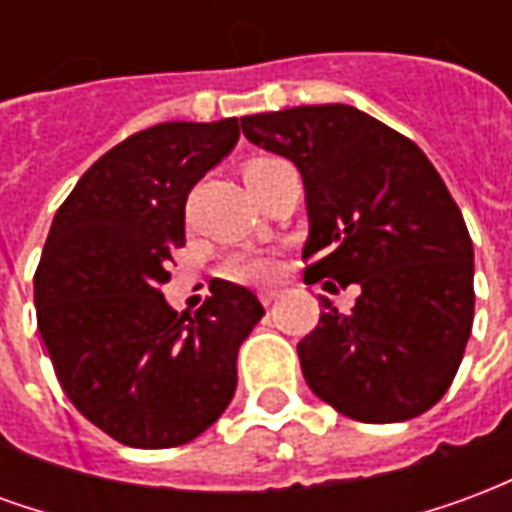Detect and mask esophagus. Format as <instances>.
<instances>
[{"mask_svg":"<svg viewBox=\"0 0 512 512\" xmlns=\"http://www.w3.org/2000/svg\"><path fill=\"white\" fill-rule=\"evenodd\" d=\"M277 299H279V290H274V288L260 290V301H263V307H271V304H274Z\"/></svg>","mask_w":512,"mask_h":512,"instance_id":"obj_1","label":"esophagus"}]
</instances>
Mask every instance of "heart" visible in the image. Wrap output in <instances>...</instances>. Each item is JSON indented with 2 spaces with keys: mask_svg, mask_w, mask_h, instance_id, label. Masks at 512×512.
<instances>
[{
  "mask_svg": "<svg viewBox=\"0 0 512 512\" xmlns=\"http://www.w3.org/2000/svg\"><path fill=\"white\" fill-rule=\"evenodd\" d=\"M260 164V161H255ZM252 167V164H249ZM230 274L235 279H241V282H268V279H274L277 274V260L268 255H255V257H244V260H238L233 268H230Z\"/></svg>",
  "mask_w": 512,
  "mask_h": 512,
  "instance_id": "b5f03b06",
  "label": "heart"
}]
</instances>
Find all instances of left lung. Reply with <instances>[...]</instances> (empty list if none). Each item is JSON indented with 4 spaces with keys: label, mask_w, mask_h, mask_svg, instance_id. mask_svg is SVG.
<instances>
[{
    "label": "left lung",
    "mask_w": 512,
    "mask_h": 512,
    "mask_svg": "<svg viewBox=\"0 0 512 512\" xmlns=\"http://www.w3.org/2000/svg\"><path fill=\"white\" fill-rule=\"evenodd\" d=\"M241 128L299 167L310 216L304 279L362 288L351 312L323 299L321 321L299 343L304 381L359 422H403L436 406L472 334L474 249L428 156L345 104L249 115Z\"/></svg>",
    "instance_id": "left-lung-1"
}]
</instances>
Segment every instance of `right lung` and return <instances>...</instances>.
I'll return each instance as SVG.
<instances>
[{"label":"right lung","instance_id":"obj_1","mask_svg":"<svg viewBox=\"0 0 512 512\" xmlns=\"http://www.w3.org/2000/svg\"><path fill=\"white\" fill-rule=\"evenodd\" d=\"M238 120L158 123L84 172L51 222L35 310L62 392L112 439L164 450L197 439L230 406L238 348L266 315L219 282L178 315L161 293L186 244V197L238 142Z\"/></svg>","mask_w":512,"mask_h":512}]
</instances>
